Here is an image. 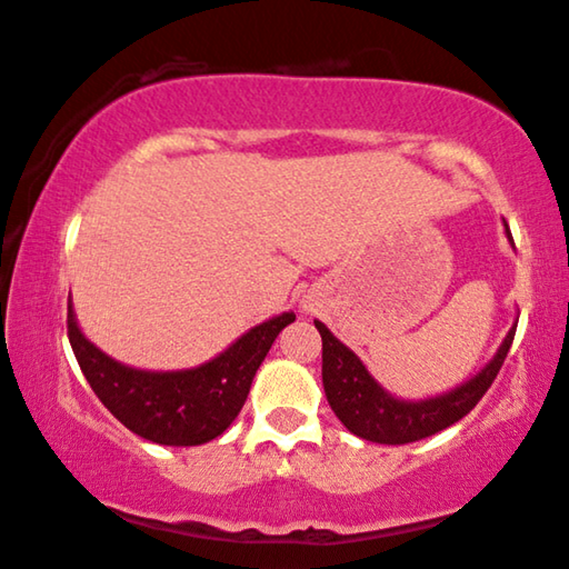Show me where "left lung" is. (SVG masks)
Returning <instances> with one entry per match:
<instances>
[{
    "label": "left lung",
    "mask_w": 569,
    "mask_h": 569,
    "mask_svg": "<svg viewBox=\"0 0 569 569\" xmlns=\"http://www.w3.org/2000/svg\"><path fill=\"white\" fill-rule=\"evenodd\" d=\"M506 224V222H503ZM506 234L513 244L511 230L506 224ZM313 327L321 335V383H325L327 401L352 435L378 445H409L423 437L437 435L475 409L501 370L508 350H511L516 325L508 329L506 339L498 347L493 360L478 376L465 380L442 396L423 398V401H403L388 393L376 378L370 376L362 360L350 347L313 319Z\"/></svg>",
    "instance_id": "8db88e82"
}]
</instances>
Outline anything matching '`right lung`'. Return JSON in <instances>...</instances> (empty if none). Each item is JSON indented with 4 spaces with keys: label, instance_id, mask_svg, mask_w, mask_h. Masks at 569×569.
<instances>
[{
    "label": "right lung",
    "instance_id": "1",
    "mask_svg": "<svg viewBox=\"0 0 569 569\" xmlns=\"http://www.w3.org/2000/svg\"><path fill=\"white\" fill-rule=\"evenodd\" d=\"M293 311L252 327L217 358L186 370H140L87 339L68 301V339L91 391L127 429L166 447H197L222 435L248 401L252 378Z\"/></svg>",
    "mask_w": 569,
    "mask_h": 569
}]
</instances>
